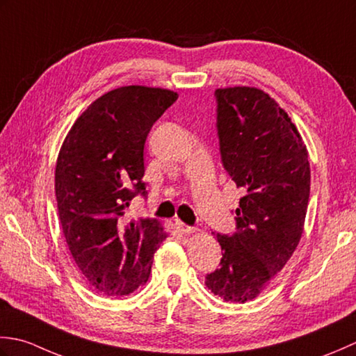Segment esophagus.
<instances>
[{"mask_svg": "<svg viewBox=\"0 0 356 356\" xmlns=\"http://www.w3.org/2000/svg\"><path fill=\"white\" fill-rule=\"evenodd\" d=\"M175 227L181 232V234H193V232H197V227H192V226H187V224H184L183 221H177L175 222Z\"/></svg>", "mask_w": 356, "mask_h": 356, "instance_id": "34e87169", "label": "esophagus"}]
</instances>
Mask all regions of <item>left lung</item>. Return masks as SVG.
<instances>
[{"label":"left lung","mask_w":356,"mask_h":356,"mask_svg":"<svg viewBox=\"0 0 356 356\" xmlns=\"http://www.w3.org/2000/svg\"><path fill=\"white\" fill-rule=\"evenodd\" d=\"M224 169L244 192L236 232L216 234L222 258L206 286L224 301L245 302L270 284L298 245L310 193L309 154L277 101L257 87L216 89Z\"/></svg>","instance_id":"8db88e82"}]
</instances>
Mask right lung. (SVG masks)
<instances>
[{"label": "right lung", "instance_id": "1", "mask_svg": "<svg viewBox=\"0 0 356 356\" xmlns=\"http://www.w3.org/2000/svg\"><path fill=\"white\" fill-rule=\"evenodd\" d=\"M177 98V92L144 86L107 92L75 121L58 155L63 234L83 280L104 296H126L146 284L165 238L156 220H127L126 210L136 195L146 197L144 144Z\"/></svg>", "mask_w": 356, "mask_h": 356}]
</instances>
